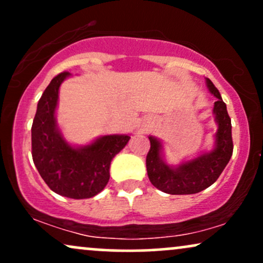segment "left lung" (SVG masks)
<instances>
[{
  "label": "left lung",
  "instance_id": "1",
  "mask_svg": "<svg viewBox=\"0 0 263 263\" xmlns=\"http://www.w3.org/2000/svg\"><path fill=\"white\" fill-rule=\"evenodd\" d=\"M206 85L210 92L218 99L214 104L218 131L215 134V147L213 151L203 153L192 161L184 162L178 167H172L163 161L161 142L152 136L148 137L151 148L146 158L147 173L151 183L167 194H195L206 189L216 182L232 156L234 144L231 119L226 110L225 102L213 81L206 79Z\"/></svg>",
  "mask_w": 263,
  "mask_h": 263
}]
</instances>
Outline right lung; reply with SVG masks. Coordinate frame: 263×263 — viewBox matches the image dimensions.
Here are the masks:
<instances>
[{"label": "right lung", "mask_w": 263, "mask_h": 263, "mask_svg": "<svg viewBox=\"0 0 263 263\" xmlns=\"http://www.w3.org/2000/svg\"><path fill=\"white\" fill-rule=\"evenodd\" d=\"M69 75L64 71L53 78L39 99L32 125V157L41 177L54 193L87 199L106 186L111 161L127 144L129 136L107 135L87 146H70L55 121L60 84Z\"/></svg>", "instance_id": "1"}]
</instances>
